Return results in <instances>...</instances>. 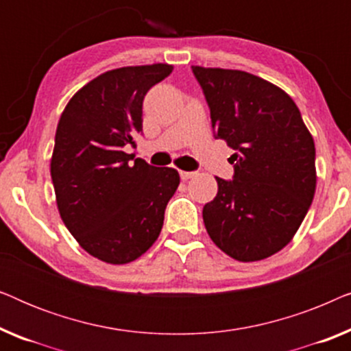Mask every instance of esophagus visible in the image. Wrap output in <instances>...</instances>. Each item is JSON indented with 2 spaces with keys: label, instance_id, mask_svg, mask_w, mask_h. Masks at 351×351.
Masks as SVG:
<instances>
[{
  "label": "esophagus",
  "instance_id": "1",
  "mask_svg": "<svg viewBox=\"0 0 351 351\" xmlns=\"http://www.w3.org/2000/svg\"><path fill=\"white\" fill-rule=\"evenodd\" d=\"M180 174V179L182 180H189V179H191V177H195L196 176V172H189V171H180L179 172Z\"/></svg>",
  "mask_w": 351,
  "mask_h": 351
}]
</instances>
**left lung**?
<instances>
[{"label":"left lung","instance_id":"left-lung-1","mask_svg":"<svg viewBox=\"0 0 351 351\" xmlns=\"http://www.w3.org/2000/svg\"><path fill=\"white\" fill-rule=\"evenodd\" d=\"M210 110L215 138L234 153L233 180L215 177L203 208L215 246L239 262L281 251L308 213L316 189L315 142L289 95L241 70L191 66Z\"/></svg>","mask_w":351,"mask_h":351}]
</instances>
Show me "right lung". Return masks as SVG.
Returning a JSON list of instances; mask_svg holds the SVG:
<instances>
[{
    "mask_svg": "<svg viewBox=\"0 0 351 351\" xmlns=\"http://www.w3.org/2000/svg\"><path fill=\"white\" fill-rule=\"evenodd\" d=\"M172 65L123 66L83 86L57 124L51 177L57 208L80 246L123 265L160 237L165 209L180 184L172 167L150 166L124 152L142 132V104Z\"/></svg>",
    "mask_w": 351,
    "mask_h": 351,
    "instance_id": "obj_1",
    "label": "right lung"
}]
</instances>
